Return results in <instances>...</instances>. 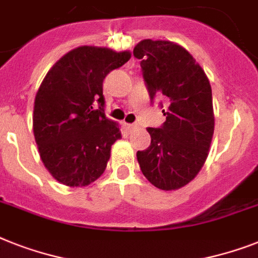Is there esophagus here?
Wrapping results in <instances>:
<instances>
[{"mask_svg": "<svg viewBox=\"0 0 258 258\" xmlns=\"http://www.w3.org/2000/svg\"><path fill=\"white\" fill-rule=\"evenodd\" d=\"M125 127L128 130H136L139 128V124H125Z\"/></svg>", "mask_w": 258, "mask_h": 258, "instance_id": "esophagus-1", "label": "esophagus"}]
</instances>
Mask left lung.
Returning a JSON list of instances; mask_svg holds the SVG:
<instances>
[{"instance_id": "1", "label": "left lung", "mask_w": 258, "mask_h": 258, "mask_svg": "<svg viewBox=\"0 0 258 258\" xmlns=\"http://www.w3.org/2000/svg\"><path fill=\"white\" fill-rule=\"evenodd\" d=\"M134 56L140 59L151 100L164 96L167 103L165 122L147 128L150 147L136 158L155 187L179 189L195 179L208 156L215 130L212 89L202 66L177 43L143 39Z\"/></svg>"}]
</instances>
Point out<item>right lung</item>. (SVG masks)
<instances>
[{"instance_id": "right-lung-1", "label": "right lung", "mask_w": 258, "mask_h": 258, "mask_svg": "<svg viewBox=\"0 0 258 258\" xmlns=\"http://www.w3.org/2000/svg\"><path fill=\"white\" fill-rule=\"evenodd\" d=\"M130 58V51L79 46L55 62L42 81L33 131L42 162L59 183L86 187L104 172L111 146L122 134L104 115L103 79Z\"/></svg>"}]
</instances>
